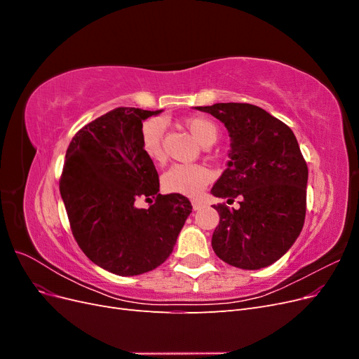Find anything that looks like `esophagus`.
<instances>
[{
	"label": "esophagus",
	"instance_id": "34e87169",
	"mask_svg": "<svg viewBox=\"0 0 359 359\" xmlns=\"http://www.w3.org/2000/svg\"><path fill=\"white\" fill-rule=\"evenodd\" d=\"M191 205H193V210H201L202 206L205 205L202 201H198V199H193L191 201Z\"/></svg>",
	"mask_w": 359,
	"mask_h": 359
}]
</instances>
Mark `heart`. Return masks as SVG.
Segmentation results:
<instances>
[{"instance_id":"b5f03b06","label":"heart","mask_w":359,"mask_h":359,"mask_svg":"<svg viewBox=\"0 0 359 359\" xmlns=\"http://www.w3.org/2000/svg\"><path fill=\"white\" fill-rule=\"evenodd\" d=\"M184 126L203 147L214 144L217 136H219V128L210 118L198 115L189 116L184 119ZM163 133H165V127H163L160 119H148L140 128V147L149 160L158 161L165 156ZM210 181L211 173L208 169L201 165H182V163L170 166L161 177V184L165 190L190 198L199 196Z\"/></svg>"}]
</instances>
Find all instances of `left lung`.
I'll use <instances>...</instances> for the list:
<instances>
[{
  "instance_id": "1",
  "label": "left lung",
  "mask_w": 359,
  "mask_h": 359,
  "mask_svg": "<svg viewBox=\"0 0 359 359\" xmlns=\"http://www.w3.org/2000/svg\"><path fill=\"white\" fill-rule=\"evenodd\" d=\"M224 124L231 136L227 168L211 193L241 199L238 208L214 205L220 215L212 250L226 264L260 269L274 264L299 236L307 205L309 169L292 130L248 103L196 106Z\"/></svg>"
}]
</instances>
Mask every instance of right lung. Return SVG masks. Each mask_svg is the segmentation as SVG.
I'll use <instances>...</instances> for the list:
<instances>
[{
    "mask_svg": "<svg viewBox=\"0 0 359 359\" xmlns=\"http://www.w3.org/2000/svg\"><path fill=\"white\" fill-rule=\"evenodd\" d=\"M161 111L116 107L72 139L60 191L76 243L91 262L116 276H139L172 253L191 212L178 193L160 194L158 173L140 147V128ZM139 197L154 198L137 209Z\"/></svg>",
    "mask_w": 359,
    "mask_h": 359,
    "instance_id": "add662e5",
    "label": "right lung"
}]
</instances>
